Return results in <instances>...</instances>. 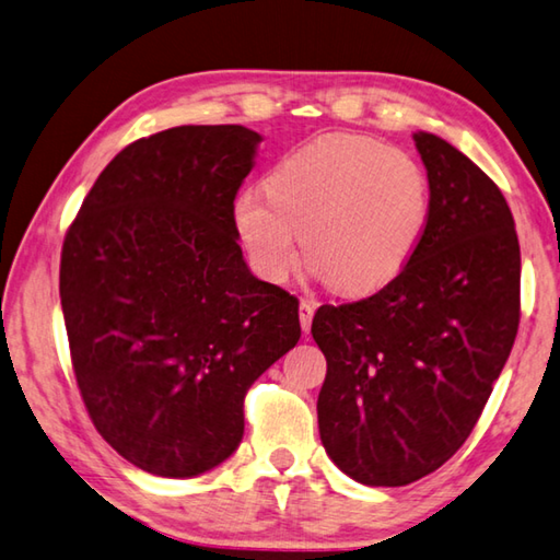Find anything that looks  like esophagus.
Returning <instances> with one entry per match:
<instances>
[{
  "instance_id": "1",
  "label": "esophagus",
  "mask_w": 560,
  "mask_h": 560,
  "mask_svg": "<svg viewBox=\"0 0 560 560\" xmlns=\"http://www.w3.org/2000/svg\"><path fill=\"white\" fill-rule=\"evenodd\" d=\"M313 313H315V303H313V301H306V299H303V301H301V306H299V320H301V328L306 330V332L311 330Z\"/></svg>"
}]
</instances>
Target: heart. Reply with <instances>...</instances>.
Segmentation results:
<instances>
[{
    "label": "heart",
    "mask_w": 560,
    "mask_h": 560,
    "mask_svg": "<svg viewBox=\"0 0 560 560\" xmlns=\"http://www.w3.org/2000/svg\"><path fill=\"white\" fill-rule=\"evenodd\" d=\"M267 192L245 190L235 202L257 271L283 281L306 249L311 267L350 296L399 277L431 218L425 168L406 151L360 135H328L291 151L271 171Z\"/></svg>",
    "instance_id": "heart-1"
}]
</instances>
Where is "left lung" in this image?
Listing matches in <instances>:
<instances>
[{
    "label": "left lung",
    "instance_id": "obj_1",
    "mask_svg": "<svg viewBox=\"0 0 560 560\" xmlns=\"http://www.w3.org/2000/svg\"><path fill=\"white\" fill-rule=\"evenodd\" d=\"M413 141L431 180L419 249L384 289L320 306L311 325L328 362L323 448L370 487L409 485L451 460L520 330L522 257L502 190L445 139Z\"/></svg>",
    "mask_w": 560,
    "mask_h": 560
}]
</instances>
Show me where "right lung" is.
<instances>
[{
	"instance_id": "add662e5",
	"label": "right lung",
	"mask_w": 560,
	"mask_h": 560,
	"mask_svg": "<svg viewBox=\"0 0 560 560\" xmlns=\"http://www.w3.org/2000/svg\"><path fill=\"white\" fill-rule=\"evenodd\" d=\"M261 137L186 125L109 161L70 222L60 306L97 433L159 477L237 451L245 396L301 338L299 299L259 281L237 245L235 198Z\"/></svg>"
}]
</instances>
